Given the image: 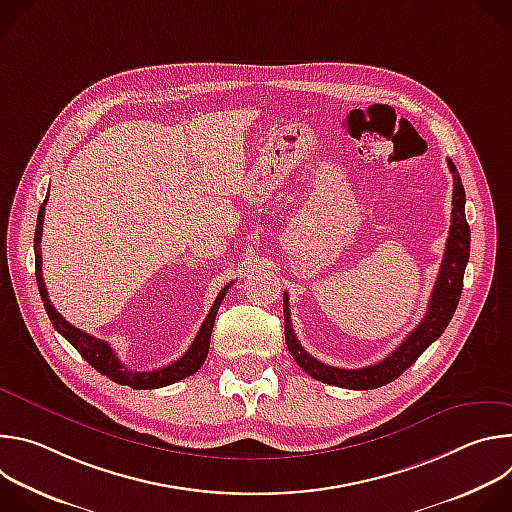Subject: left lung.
Returning a JSON list of instances; mask_svg holds the SVG:
<instances>
[{"mask_svg": "<svg viewBox=\"0 0 512 512\" xmlns=\"http://www.w3.org/2000/svg\"><path fill=\"white\" fill-rule=\"evenodd\" d=\"M46 202H48V194H46V198H44V202H42V206L38 210L36 233H34V255H36V283H38V291H40V298L44 302V310H46L54 330L60 336H64L72 346H75L79 350V354L91 364L95 371H99L101 375L109 377L111 381H115L119 385H127L131 389H160V387H166V385H172L176 381H182V379L190 377L194 373V364L190 362V358H192V354L198 348L196 340H194V344L188 348V352L180 360L168 364V367L152 371V373H133L117 358L115 350L105 340H99V338L87 334L85 330L72 326L70 322H66L62 318V314H58V310L52 306V302L48 298V289H46L44 275H42V249H40V241H42ZM225 294H227V287L221 291V296L214 300V308H212L210 318L216 316V310H218V306H221ZM210 322H214V320H210ZM285 344H287V350L291 352V356L296 358V362L300 364V367L310 377H314L318 381V377H320V360H316L312 354H308L304 350V346L296 338V332H294V328H291L289 322L285 324Z\"/></svg>", "mask_w": 512, "mask_h": 512, "instance_id": "left-lung-1", "label": "left lung"}]
</instances>
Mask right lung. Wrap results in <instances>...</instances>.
<instances>
[{
    "label": "right lung",
    "instance_id": "obj_1",
    "mask_svg": "<svg viewBox=\"0 0 512 512\" xmlns=\"http://www.w3.org/2000/svg\"><path fill=\"white\" fill-rule=\"evenodd\" d=\"M448 168L454 176V194H452V225L446 241V253L440 271H437V279L431 291L429 306L419 322V326L403 340V344L391 352L383 362H379L377 367L371 369H360V371H344V369H334L328 367V364L320 362V377L318 381L330 383V385H340L348 389H375L381 387L393 379H397L405 369H409L411 364L419 358V354L437 338L444 334L448 328L460 296H462V287H464V269L468 265L470 257V227L466 223V192L460 180V174L454 166V162H448ZM289 298L283 296V320L285 324H291V314H289ZM210 318V314H208ZM204 326L200 328L202 334ZM198 334V338H200ZM196 338V344H198ZM202 348V344H198Z\"/></svg>",
    "mask_w": 512,
    "mask_h": 512
}]
</instances>
